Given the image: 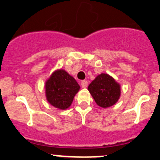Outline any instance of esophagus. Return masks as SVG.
<instances>
[{
	"instance_id": "esophagus-1",
	"label": "esophagus",
	"mask_w": 160,
	"mask_h": 160,
	"mask_svg": "<svg viewBox=\"0 0 160 160\" xmlns=\"http://www.w3.org/2000/svg\"><path fill=\"white\" fill-rule=\"evenodd\" d=\"M81 85H82V87L83 88H87L88 87V82L86 80L82 81V82H81Z\"/></svg>"
}]
</instances>
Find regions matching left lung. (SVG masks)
Wrapping results in <instances>:
<instances>
[{
    "mask_svg": "<svg viewBox=\"0 0 160 160\" xmlns=\"http://www.w3.org/2000/svg\"><path fill=\"white\" fill-rule=\"evenodd\" d=\"M92 97L99 106L106 108L118 102L121 97V85L106 73H101L88 86Z\"/></svg>",
    "mask_w": 160,
    "mask_h": 160,
    "instance_id": "1",
    "label": "left lung"
}]
</instances>
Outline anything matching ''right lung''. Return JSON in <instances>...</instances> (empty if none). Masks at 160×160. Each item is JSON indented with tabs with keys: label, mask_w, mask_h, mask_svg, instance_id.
I'll list each match as a JSON object with an SVG mask.
<instances>
[{
	"label": "right lung",
	"mask_w": 160,
	"mask_h": 160,
	"mask_svg": "<svg viewBox=\"0 0 160 160\" xmlns=\"http://www.w3.org/2000/svg\"><path fill=\"white\" fill-rule=\"evenodd\" d=\"M45 89L47 101L58 109L65 110L71 106L80 86L68 72L60 69L46 80Z\"/></svg>",
	"instance_id": "right-lung-1"
}]
</instances>
